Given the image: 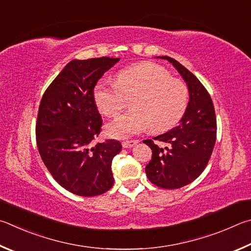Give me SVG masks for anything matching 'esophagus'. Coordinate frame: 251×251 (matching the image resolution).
I'll return each mask as SVG.
<instances>
[{
  "instance_id": "34e87169",
  "label": "esophagus",
  "mask_w": 251,
  "mask_h": 251,
  "mask_svg": "<svg viewBox=\"0 0 251 251\" xmlns=\"http://www.w3.org/2000/svg\"><path fill=\"white\" fill-rule=\"evenodd\" d=\"M137 143H138V140H128V141H123L122 142V147L125 149L133 148Z\"/></svg>"
}]
</instances>
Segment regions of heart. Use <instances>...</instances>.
Instances as JSON below:
<instances>
[{"instance_id": "1", "label": "heart", "mask_w": 251, "mask_h": 251, "mask_svg": "<svg viewBox=\"0 0 251 251\" xmlns=\"http://www.w3.org/2000/svg\"><path fill=\"white\" fill-rule=\"evenodd\" d=\"M132 97L133 109L105 126L109 137L129 138L149 126L154 132L171 128L185 112L188 90L185 83L154 63L122 69L117 74L116 85L99 82L94 90L97 108L105 117H116Z\"/></svg>"}]
</instances>
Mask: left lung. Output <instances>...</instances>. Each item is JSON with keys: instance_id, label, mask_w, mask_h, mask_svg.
Wrapping results in <instances>:
<instances>
[{"instance_id": "1", "label": "left lung", "mask_w": 251, "mask_h": 251, "mask_svg": "<svg viewBox=\"0 0 251 251\" xmlns=\"http://www.w3.org/2000/svg\"><path fill=\"white\" fill-rule=\"evenodd\" d=\"M156 58L169 60L174 66L190 94L178 126L153 138L169 147L160 148L151 139L143 141L152 150V160L146 166L148 178L161 188L174 190L192 183L205 170L216 142V116L207 90L190 70L169 56Z\"/></svg>"}]
</instances>
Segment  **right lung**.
<instances>
[{
	"label": "right lung",
	"mask_w": 251,
	"mask_h": 251,
	"mask_svg": "<svg viewBox=\"0 0 251 251\" xmlns=\"http://www.w3.org/2000/svg\"><path fill=\"white\" fill-rule=\"evenodd\" d=\"M120 58L74 59L47 88L39 104L36 142L44 164L65 190L83 197L103 194L113 185L116 140L92 144L101 131L94 89Z\"/></svg>",
	"instance_id": "add662e5"
}]
</instances>
